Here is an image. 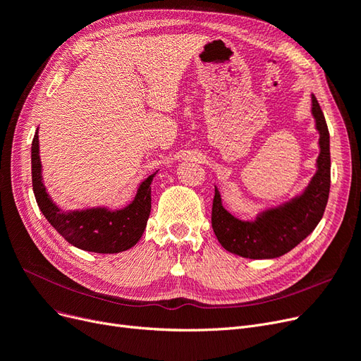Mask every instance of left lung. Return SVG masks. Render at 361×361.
Masks as SVG:
<instances>
[{
	"instance_id": "left-lung-1",
	"label": "left lung",
	"mask_w": 361,
	"mask_h": 361,
	"mask_svg": "<svg viewBox=\"0 0 361 361\" xmlns=\"http://www.w3.org/2000/svg\"><path fill=\"white\" fill-rule=\"evenodd\" d=\"M311 113L319 133L317 171L300 195L260 211L255 220L236 219L223 207L216 188L212 201V229L224 250L245 259H275L286 255L311 235L323 219L330 192V135L315 95Z\"/></svg>"
}]
</instances>
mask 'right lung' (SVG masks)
I'll use <instances>...</instances> for the list:
<instances>
[{
  "mask_svg": "<svg viewBox=\"0 0 361 361\" xmlns=\"http://www.w3.org/2000/svg\"><path fill=\"white\" fill-rule=\"evenodd\" d=\"M32 189L43 216L71 245L101 255H114L135 245L144 233L152 209V176L142 180L132 202L120 209L93 207L62 211L46 192L39 160L38 129L31 149Z\"/></svg>",
  "mask_w": 361,
  "mask_h": 361,
  "instance_id": "1",
  "label": "right lung"
}]
</instances>
